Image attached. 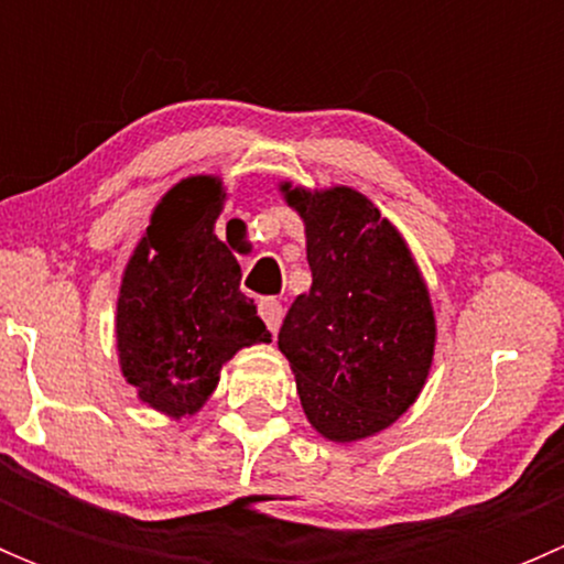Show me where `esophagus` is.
Instances as JSON below:
<instances>
[{"label":"esophagus","mask_w":564,"mask_h":564,"mask_svg":"<svg viewBox=\"0 0 564 564\" xmlns=\"http://www.w3.org/2000/svg\"><path fill=\"white\" fill-rule=\"evenodd\" d=\"M259 316L264 318V324H267V329H270V333H278V327H281V322H283V305L278 303V300H272V297L261 300Z\"/></svg>","instance_id":"obj_1"}]
</instances>
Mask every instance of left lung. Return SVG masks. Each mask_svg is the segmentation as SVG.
<instances>
[{
    "label": "left lung",
    "mask_w": 564,
    "mask_h": 564,
    "mask_svg": "<svg viewBox=\"0 0 564 564\" xmlns=\"http://www.w3.org/2000/svg\"><path fill=\"white\" fill-rule=\"evenodd\" d=\"M283 193L305 220L314 283L289 308L278 346L318 434L362 440L423 390L436 335L429 292L401 235L362 193Z\"/></svg>",
    "instance_id": "left-lung-1"
}]
</instances>
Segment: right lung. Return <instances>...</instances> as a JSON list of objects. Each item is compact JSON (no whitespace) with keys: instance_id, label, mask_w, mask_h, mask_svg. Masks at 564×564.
<instances>
[{"instance_id":"add662e5","label":"right lung","mask_w":564,"mask_h":564,"mask_svg":"<svg viewBox=\"0 0 564 564\" xmlns=\"http://www.w3.org/2000/svg\"><path fill=\"white\" fill-rule=\"evenodd\" d=\"M224 191L191 176L163 196L124 270L117 303L122 373L172 417L193 414L237 349L270 340L240 292V264L215 237Z\"/></svg>"}]
</instances>
